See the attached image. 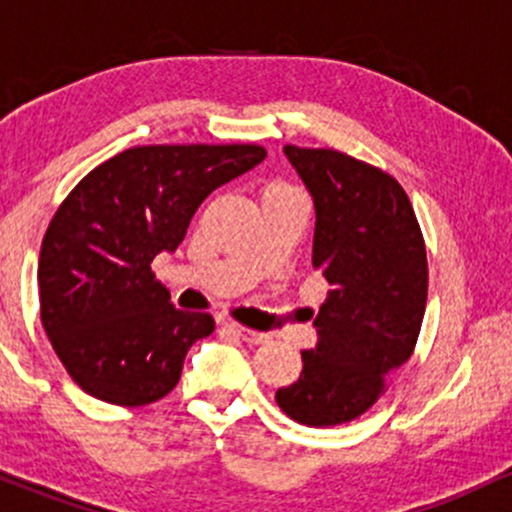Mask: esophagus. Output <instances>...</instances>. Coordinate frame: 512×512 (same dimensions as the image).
I'll list each match as a JSON object with an SVG mask.
<instances>
[{
    "label": "esophagus",
    "instance_id": "1",
    "mask_svg": "<svg viewBox=\"0 0 512 512\" xmlns=\"http://www.w3.org/2000/svg\"><path fill=\"white\" fill-rule=\"evenodd\" d=\"M225 326L229 331L237 333L241 341H246V343H266L268 341V333H261V331H254V329H244V326L234 324V321H227Z\"/></svg>",
    "mask_w": 512,
    "mask_h": 512
}]
</instances>
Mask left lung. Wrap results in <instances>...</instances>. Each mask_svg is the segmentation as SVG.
Returning <instances> with one entry per match:
<instances>
[{
	"label": "left lung",
	"mask_w": 512,
	"mask_h": 512,
	"mask_svg": "<svg viewBox=\"0 0 512 512\" xmlns=\"http://www.w3.org/2000/svg\"><path fill=\"white\" fill-rule=\"evenodd\" d=\"M317 210L312 266L331 285L317 348L302 375L275 392L292 421L348 423L380 399L387 375L411 358L428 300L426 241L394 176L336 149L285 145Z\"/></svg>",
	"instance_id": "1"
}]
</instances>
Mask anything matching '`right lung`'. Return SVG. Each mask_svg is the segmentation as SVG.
I'll return each instance as SVG.
<instances>
[{
	"label": "right lung",
	"instance_id": "right-lung-1",
	"mask_svg": "<svg viewBox=\"0 0 512 512\" xmlns=\"http://www.w3.org/2000/svg\"><path fill=\"white\" fill-rule=\"evenodd\" d=\"M263 159L258 145L132 147L62 200L40 246V321L86 394L145 406L179 384L188 348L215 319L176 309L152 261L176 251L215 188Z\"/></svg>",
	"mask_w": 512,
	"mask_h": 512
}]
</instances>
